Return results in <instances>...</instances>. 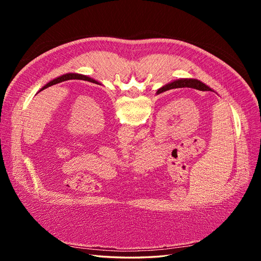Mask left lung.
<instances>
[{
	"label": "left lung",
	"instance_id": "left-lung-1",
	"mask_svg": "<svg viewBox=\"0 0 261 261\" xmlns=\"http://www.w3.org/2000/svg\"><path fill=\"white\" fill-rule=\"evenodd\" d=\"M69 80H81V81H86V82H90V83H93V84H99L98 82L93 81L92 78H89L87 76H84V75H80V74H66V75H63V76H60L58 78H55V80L51 81L50 83L46 84L43 88L40 89V91L49 88V87L53 86V85H57L59 83H62V82H65V81H69Z\"/></svg>",
	"mask_w": 261,
	"mask_h": 261
}]
</instances>
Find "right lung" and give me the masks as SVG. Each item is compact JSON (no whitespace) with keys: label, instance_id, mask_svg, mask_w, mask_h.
I'll list each match as a JSON object with an SVG mask.
<instances>
[{"label":"right lung","instance_id":"1","mask_svg":"<svg viewBox=\"0 0 261 261\" xmlns=\"http://www.w3.org/2000/svg\"><path fill=\"white\" fill-rule=\"evenodd\" d=\"M185 87H187V88H194L197 90H201V91H212L211 88H209L208 86H206L197 80H179V81H175V82L163 86L162 88H160L156 91V93L159 94V93H162V92L170 90V89L185 88Z\"/></svg>","mask_w":261,"mask_h":261}]
</instances>
